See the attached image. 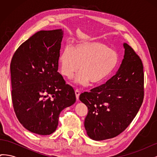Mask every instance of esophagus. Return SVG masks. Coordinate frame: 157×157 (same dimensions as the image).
Returning a JSON list of instances; mask_svg holds the SVG:
<instances>
[{"mask_svg":"<svg viewBox=\"0 0 157 157\" xmlns=\"http://www.w3.org/2000/svg\"><path fill=\"white\" fill-rule=\"evenodd\" d=\"M75 95H76V98H77V100H78L79 96H80V92H79L78 90H75Z\"/></svg>","mask_w":157,"mask_h":157,"instance_id":"34e87169","label":"esophagus"}]
</instances>
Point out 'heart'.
Here are the masks:
<instances>
[{"mask_svg": "<svg viewBox=\"0 0 157 157\" xmlns=\"http://www.w3.org/2000/svg\"><path fill=\"white\" fill-rule=\"evenodd\" d=\"M119 61L117 52L99 41H85L66 47L59 58L61 74L71 78L78 72L75 82L86 86L98 84L108 77Z\"/></svg>", "mask_w": 157, "mask_h": 157, "instance_id": "1", "label": "heart"}]
</instances>
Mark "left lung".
Returning a JSON list of instances; mask_svg holds the SVG:
<instances>
[{
	"label": "left lung",
	"mask_w": 157,
	"mask_h": 157,
	"mask_svg": "<svg viewBox=\"0 0 157 157\" xmlns=\"http://www.w3.org/2000/svg\"><path fill=\"white\" fill-rule=\"evenodd\" d=\"M123 46L124 58L116 74L105 84L80 95V100L88 111L85 130L93 140L119 135L130 125L143 103V64L129 45L124 42Z\"/></svg>",
	"instance_id": "obj_1"
}]
</instances>
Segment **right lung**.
Here are the masks:
<instances>
[{"mask_svg": "<svg viewBox=\"0 0 157 157\" xmlns=\"http://www.w3.org/2000/svg\"><path fill=\"white\" fill-rule=\"evenodd\" d=\"M63 36L61 29L38 31L19 47L11 61L14 111L34 134H52L60 113L76 101L73 88L58 72Z\"/></svg>", "mask_w": 157, "mask_h": 157, "instance_id": "add662e5", "label": "right lung"}]
</instances>
